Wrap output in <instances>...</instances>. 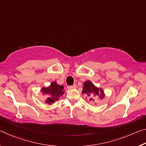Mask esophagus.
Masks as SVG:
<instances>
[{"label":"esophagus","mask_w":146,"mask_h":146,"mask_svg":"<svg viewBox=\"0 0 146 146\" xmlns=\"http://www.w3.org/2000/svg\"><path fill=\"white\" fill-rule=\"evenodd\" d=\"M68 89H69V90L74 89V88H76V84H74V85H72V86H68Z\"/></svg>","instance_id":"esophagus-1"}]
</instances>
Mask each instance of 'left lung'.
Wrapping results in <instances>:
<instances>
[{"mask_svg": "<svg viewBox=\"0 0 146 146\" xmlns=\"http://www.w3.org/2000/svg\"><path fill=\"white\" fill-rule=\"evenodd\" d=\"M83 85H84V87L82 88L83 90L82 91V94H86L87 95V96L90 97V101H94L93 98H96V97H99V99H102L105 97L103 90L96 86L90 80H86L84 82Z\"/></svg>", "mask_w": 146, "mask_h": 146, "instance_id": "left-lung-1", "label": "left lung"}]
</instances>
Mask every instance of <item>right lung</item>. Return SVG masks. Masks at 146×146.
<instances>
[{
	"label": "right lung",
	"instance_id": "right-lung-1",
	"mask_svg": "<svg viewBox=\"0 0 146 146\" xmlns=\"http://www.w3.org/2000/svg\"><path fill=\"white\" fill-rule=\"evenodd\" d=\"M41 92L43 95H47V98L45 103H48V105H51L56 101L58 100L59 98L64 94L63 86L58 84L56 81L52 82L49 86L47 88L43 87Z\"/></svg>",
	"mask_w": 146,
	"mask_h": 146
}]
</instances>
